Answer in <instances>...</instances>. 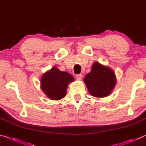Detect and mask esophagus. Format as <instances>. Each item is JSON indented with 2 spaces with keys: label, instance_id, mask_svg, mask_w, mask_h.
<instances>
[{
  "label": "esophagus",
  "instance_id": "esophagus-1",
  "mask_svg": "<svg viewBox=\"0 0 146 146\" xmlns=\"http://www.w3.org/2000/svg\"><path fill=\"white\" fill-rule=\"evenodd\" d=\"M75 76H76V78L78 80H80L82 77V75H81V74H78V75H76Z\"/></svg>",
  "mask_w": 146,
  "mask_h": 146
}]
</instances>
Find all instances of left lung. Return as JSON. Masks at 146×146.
Returning a JSON list of instances; mask_svg holds the SVG:
<instances>
[{
  "mask_svg": "<svg viewBox=\"0 0 146 146\" xmlns=\"http://www.w3.org/2000/svg\"><path fill=\"white\" fill-rule=\"evenodd\" d=\"M84 81L91 95L102 98L111 93L116 84V77L111 69L95 62Z\"/></svg>",
  "mask_w": 146,
  "mask_h": 146,
  "instance_id": "obj_1",
  "label": "left lung"
}]
</instances>
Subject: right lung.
<instances>
[{
	"label": "right lung",
	"mask_w": 146,
	"mask_h": 146,
	"mask_svg": "<svg viewBox=\"0 0 146 146\" xmlns=\"http://www.w3.org/2000/svg\"><path fill=\"white\" fill-rule=\"evenodd\" d=\"M74 80L71 74L53 67L42 76L41 89L50 99L60 100L66 96L68 84Z\"/></svg>",
	"instance_id": "1"
}]
</instances>
